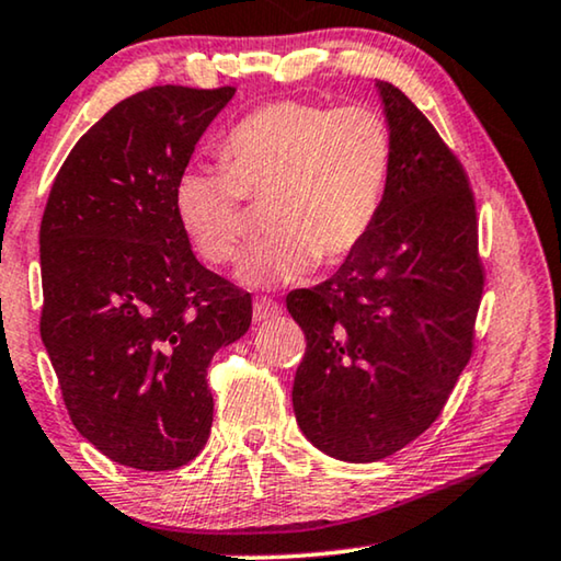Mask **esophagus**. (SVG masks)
Masks as SVG:
<instances>
[{
  "mask_svg": "<svg viewBox=\"0 0 561 561\" xmlns=\"http://www.w3.org/2000/svg\"><path fill=\"white\" fill-rule=\"evenodd\" d=\"M279 312H282L279 302H274V299H270V297H259L256 302H254V320L256 322L270 320V318H274V314H279Z\"/></svg>",
  "mask_w": 561,
  "mask_h": 561,
  "instance_id": "1",
  "label": "esophagus"
}]
</instances>
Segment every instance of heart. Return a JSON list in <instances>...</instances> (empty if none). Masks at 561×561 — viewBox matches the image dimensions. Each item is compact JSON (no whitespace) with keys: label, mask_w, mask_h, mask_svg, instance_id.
<instances>
[{"label":"heart","mask_w":561,"mask_h":561,"mask_svg":"<svg viewBox=\"0 0 561 561\" xmlns=\"http://www.w3.org/2000/svg\"><path fill=\"white\" fill-rule=\"evenodd\" d=\"M224 168L187 164L172 208L195 251L228 264L247 241L249 203H270L272 239L239 266L249 287H287L356 256L381 218L393 172L391 126L370 106L277 101L226 134Z\"/></svg>","instance_id":"1"}]
</instances>
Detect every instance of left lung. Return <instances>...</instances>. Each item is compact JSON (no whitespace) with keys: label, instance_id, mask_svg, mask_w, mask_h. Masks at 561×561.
I'll use <instances>...</instances> for the list:
<instances>
[{"label":"left lung","instance_id":"obj_1","mask_svg":"<svg viewBox=\"0 0 561 561\" xmlns=\"http://www.w3.org/2000/svg\"><path fill=\"white\" fill-rule=\"evenodd\" d=\"M376 85L393 137L381 218L333 277L287 295L307 337L297 424L345 462L383 460L432 427L472 356L485 284L460 160L397 85Z\"/></svg>","mask_w":561,"mask_h":561}]
</instances>
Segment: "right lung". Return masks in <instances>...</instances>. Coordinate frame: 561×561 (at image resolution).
<instances>
[{"mask_svg":"<svg viewBox=\"0 0 561 561\" xmlns=\"http://www.w3.org/2000/svg\"><path fill=\"white\" fill-rule=\"evenodd\" d=\"M233 85H154L78 139L41 224V335L76 430L108 460L175 470L213 424L208 366L251 295L195 259L172 191Z\"/></svg>","mask_w":561,"mask_h":561,"instance_id":"right-lung-1","label":"right lung"}]
</instances>
